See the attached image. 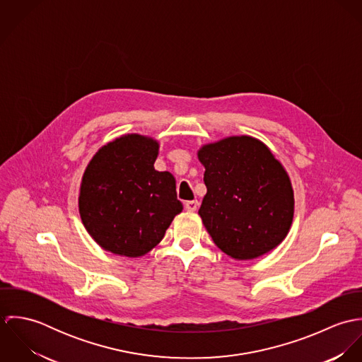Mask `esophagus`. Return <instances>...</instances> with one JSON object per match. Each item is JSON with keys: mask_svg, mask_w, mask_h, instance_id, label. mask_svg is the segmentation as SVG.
<instances>
[{"mask_svg": "<svg viewBox=\"0 0 362 362\" xmlns=\"http://www.w3.org/2000/svg\"><path fill=\"white\" fill-rule=\"evenodd\" d=\"M198 207H199V202L198 201H188V202H185V209L188 211H195V210H198Z\"/></svg>", "mask_w": 362, "mask_h": 362, "instance_id": "esophagus-1", "label": "esophagus"}]
</instances>
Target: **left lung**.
Returning a JSON list of instances; mask_svg holds the SVG:
<instances>
[{
	"label": "left lung",
	"instance_id": "obj_1",
	"mask_svg": "<svg viewBox=\"0 0 362 362\" xmlns=\"http://www.w3.org/2000/svg\"><path fill=\"white\" fill-rule=\"evenodd\" d=\"M198 157L207 188L199 216L214 244L238 260L276 248L294 216V194L281 163L251 136L205 145Z\"/></svg>",
	"mask_w": 362,
	"mask_h": 362
}]
</instances>
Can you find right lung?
Masks as SVG:
<instances>
[{"label": "right lung", "instance_id": "right-lung-1", "mask_svg": "<svg viewBox=\"0 0 362 362\" xmlns=\"http://www.w3.org/2000/svg\"><path fill=\"white\" fill-rule=\"evenodd\" d=\"M157 153L155 139L127 135L107 144L88 164L79 213L105 251L128 258L148 254L181 213L174 177L155 170Z\"/></svg>", "mask_w": 362, "mask_h": 362}]
</instances>
